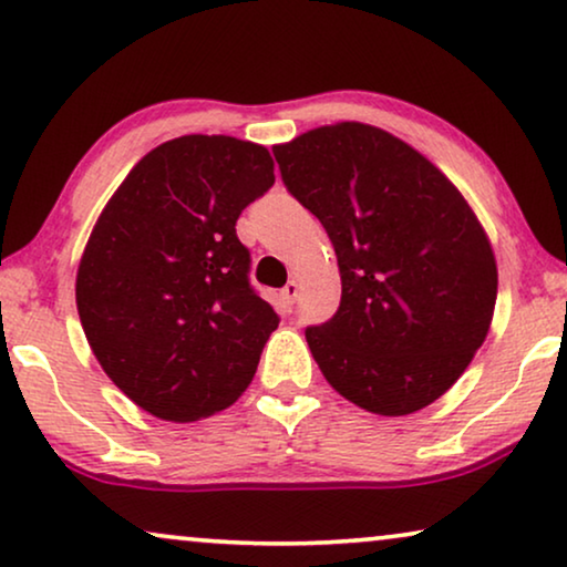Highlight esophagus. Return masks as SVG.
Segmentation results:
<instances>
[{
    "label": "esophagus",
    "instance_id": "obj_1",
    "mask_svg": "<svg viewBox=\"0 0 567 567\" xmlns=\"http://www.w3.org/2000/svg\"><path fill=\"white\" fill-rule=\"evenodd\" d=\"M281 299H284V303H286V309H291L293 307V301L299 299V284L297 281H289L281 289Z\"/></svg>",
    "mask_w": 567,
    "mask_h": 567
}]
</instances>
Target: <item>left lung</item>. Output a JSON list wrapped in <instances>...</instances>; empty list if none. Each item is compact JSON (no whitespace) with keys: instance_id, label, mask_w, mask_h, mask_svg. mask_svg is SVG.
<instances>
[{"instance_id":"left-lung-1","label":"left lung","mask_w":567,"mask_h":567,"mask_svg":"<svg viewBox=\"0 0 567 567\" xmlns=\"http://www.w3.org/2000/svg\"><path fill=\"white\" fill-rule=\"evenodd\" d=\"M274 155L340 266L338 311L303 332L319 371L365 412L430 406L494 317L496 258L478 217L440 168L379 127H317Z\"/></svg>"}]
</instances>
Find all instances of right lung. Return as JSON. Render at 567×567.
<instances>
[{"instance_id": "right-lung-1", "label": "right lung", "mask_w": 567, "mask_h": 567, "mask_svg": "<svg viewBox=\"0 0 567 567\" xmlns=\"http://www.w3.org/2000/svg\"><path fill=\"white\" fill-rule=\"evenodd\" d=\"M274 182L264 145L184 135L147 153L96 219L81 327L114 385L158 420L215 414L256 375L278 315L250 286L235 223Z\"/></svg>"}]
</instances>
